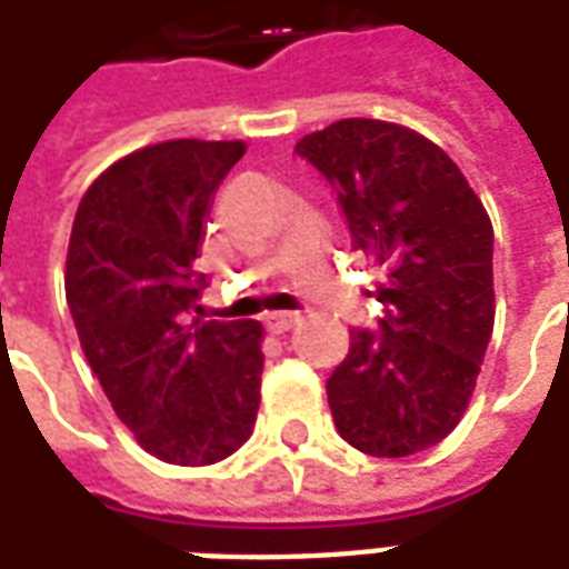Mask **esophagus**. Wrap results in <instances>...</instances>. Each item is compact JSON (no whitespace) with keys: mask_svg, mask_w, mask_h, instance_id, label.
Here are the masks:
<instances>
[{"mask_svg":"<svg viewBox=\"0 0 569 569\" xmlns=\"http://www.w3.org/2000/svg\"><path fill=\"white\" fill-rule=\"evenodd\" d=\"M298 320H301L298 313H268V317H264V326H268V332L283 335L289 332Z\"/></svg>","mask_w":569,"mask_h":569,"instance_id":"esophagus-1","label":"esophagus"}]
</instances>
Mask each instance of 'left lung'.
<instances>
[{
  "label": "left lung",
  "instance_id": "left-lung-1",
  "mask_svg": "<svg viewBox=\"0 0 569 569\" xmlns=\"http://www.w3.org/2000/svg\"><path fill=\"white\" fill-rule=\"evenodd\" d=\"M296 151L338 194L350 247L383 273L378 329H353L326 383L335 427L371 457L439 445L493 332V228L460 167L418 130L345 118Z\"/></svg>",
  "mask_w": 569,
  "mask_h": 569
}]
</instances>
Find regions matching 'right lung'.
Segmentation results:
<instances>
[{
    "instance_id": "right-lung-1",
    "label": "right lung",
    "mask_w": 569,
    "mask_h": 569,
    "mask_svg": "<svg viewBox=\"0 0 569 569\" xmlns=\"http://www.w3.org/2000/svg\"><path fill=\"white\" fill-rule=\"evenodd\" d=\"M240 140H167L93 179L72 222L67 301L81 350L118 420L163 463L210 466L256 427L261 326L200 320L203 243L216 188Z\"/></svg>"
}]
</instances>
